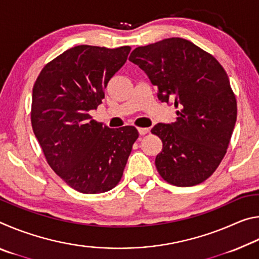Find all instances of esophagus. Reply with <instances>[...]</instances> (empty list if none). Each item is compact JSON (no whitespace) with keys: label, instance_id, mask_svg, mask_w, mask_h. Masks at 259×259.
I'll return each mask as SVG.
<instances>
[{"label":"esophagus","instance_id":"34e87169","mask_svg":"<svg viewBox=\"0 0 259 259\" xmlns=\"http://www.w3.org/2000/svg\"><path fill=\"white\" fill-rule=\"evenodd\" d=\"M148 131H150V129L148 128H138V133H139V135H146Z\"/></svg>","mask_w":259,"mask_h":259}]
</instances>
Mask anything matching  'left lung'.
<instances>
[{
  "label": "left lung",
  "mask_w": 259,
  "mask_h": 259,
  "mask_svg": "<svg viewBox=\"0 0 259 259\" xmlns=\"http://www.w3.org/2000/svg\"><path fill=\"white\" fill-rule=\"evenodd\" d=\"M157 88V98L174 99V123L151 130L163 147L155 157L160 176L175 186H194L218 168L236 121V98L218 60L181 37L138 47L129 57Z\"/></svg>",
  "instance_id": "obj_1"
}]
</instances>
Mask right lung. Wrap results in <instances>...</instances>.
<instances>
[{
    "label": "right lung",
    "instance_id": "add662e5",
    "mask_svg": "<svg viewBox=\"0 0 259 259\" xmlns=\"http://www.w3.org/2000/svg\"><path fill=\"white\" fill-rule=\"evenodd\" d=\"M128 46L71 48L42 68L33 87L30 121L51 169L74 190L97 194L115 187L138 138L133 125L109 129L89 112L128 58Z\"/></svg>",
    "mask_w": 259,
    "mask_h": 259
}]
</instances>
